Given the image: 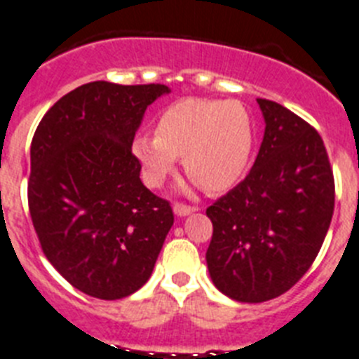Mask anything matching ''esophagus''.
Here are the masks:
<instances>
[{"mask_svg": "<svg viewBox=\"0 0 359 359\" xmlns=\"http://www.w3.org/2000/svg\"><path fill=\"white\" fill-rule=\"evenodd\" d=\"M196 207H192V205H185V203H180V201H176L174 203V214L176 216H187V214L194 212Z\"/></svg>", "mask_w": 359, "mask_h": 359, "instance_id": "obj_1", "label": "esophagus"}]
</instances>
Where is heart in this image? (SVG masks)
Wrapping results in <instances>:
<instances>
[{
	"mask_svg": "<svg viewBox=\"0 0 359 359\" xmlns=\"http://www.w3.org/2000/svg\"><path fill=\"white\" fill-rule=\"evenodd\" d=\"M252 121L238 101L187 97L159 114L154 136H137L134 156L147 183L158 187L183 159L187 176L219 194L243 177L252 154Z\"/></svg>",
	"mask_w": 359,
	"mask_h": 359,
	"instance_id": "1",
	"label": "heart"
}]
</instances>
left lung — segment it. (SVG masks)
Returning <instances> with one entry per match:
<instances>
[{
	"label": "left lung",
	"instance_id": "8db88e82",
	"mask_svg": "<svg viewBox=\"0 0 359 359\" xmlns=\"http://www.w3.org/2000/svg\"><path fill=\"white\" fill-rule=\"evenodd\" d=\"M265 136L250 172L207 216V267L217 290L245 303L278 298L320 252L334 212V176L314 127L258 97Z\"/></svg>",
	"mask_w": 359,
	"mask_h": 359
}]
</instances>
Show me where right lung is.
<instances>
[{"label":"right lung","mask_w":359,"mask_h":359,"mask_svg":"<svg viewBox=\"0 0 359 359\" xmlns=\"http://www.w3.org/2000/svg\"><path fill=\"white\" fill-rule=\"evenodd\" d=\"M167 85L92 81L48 109L30 145L29 210L43 254L72 287L100 299L142 289L174 223L140 180L133 142Z\"/></svg>","instance_id":"add662e5"}]
</instances>
